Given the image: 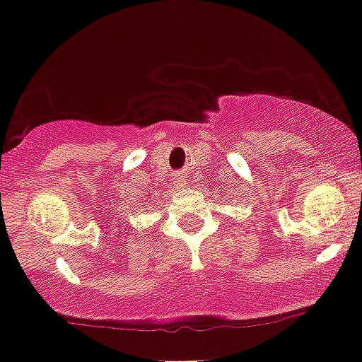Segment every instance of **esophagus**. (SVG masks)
Segmentation results:
<instances>
[{
    "mask_svg": "<svg viewBox=\"0 0 362 362\" xmlns=\"http://www.w3.org/2000/svg\"><path fill=\"white\" fill-rule=\"evenodd\" d=\"M187 184V173H184V171H178L177 175H175V185H178V187H184V185Z\"/></svg>",
    "mask_w": 362,
    "mask_h": 362,
    "instance_id": "esophagus-1",
    "label": "esophagus"
}]
</instances>
